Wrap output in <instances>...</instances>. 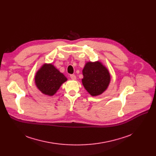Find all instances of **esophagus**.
Masks as SVG:
<instances>
[{"label":"esophagus","instance_id":"obj_1","mask_svg":"<svg viewBox=\"0 0 156 156\" xmlns=\"http://www.w3.org/2000/svg\"><path fill=\"white\" fill-rule=\"evenodd\" d=\"M70 78H71L72 80H76V76H75V75H70Z\"/></svg>","mask_w":156,"mask_h":156}]
</instances>
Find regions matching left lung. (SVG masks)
<instances>
[{"label": "left lung", "mask_w": 156, "mask_h": 156, "mask_svg": "<svg viewBox=\"0 0 156 156\" xmlns=\"http://www.w3.org/2000/svg\"><path fill=\"white\" fill-rule=\"evenodd\" d=\"M82 73V84L92 96L99 95L108 88L111 75L108 68L101 62H87Z\"/></svg>", "instance_id": "left-lung-1"}]
</instances>
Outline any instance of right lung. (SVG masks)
<instances>
[{
  "instance_id": "obj_1",
  "label": "right lung",
  "mask_w": 156,
  "mask_h": 156,
  "mask_svg": "<svg viewBox=\"0 0 156 156\" xmlns=\"http://www.w3.org/2000/svg\"><path fill=\"white\" fill-rule=\"evenodd\" d=\"M67 80L52 64L47 63L41 66L35 76V83L38 89L48 96L54 95Z\"/></svg>"
}]
</instances>
